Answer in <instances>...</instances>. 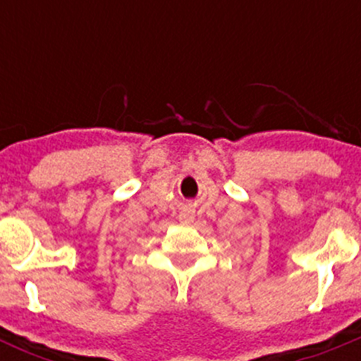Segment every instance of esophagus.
I'll use <instances>...</instances> for the list:
<instances>
[{"label":"esophagus","mask_w":361,"mask_h":361,"mask_svg":"<svg viewBox=\"0 0 361 361\" xmlns=\"http://www.w3.org/2000/svg\"><path fill=\"white\" fill-rule=\"evenodd\" d=\"M181 218H183L185 221H190L192 218H194V211H185V213H181Z\"/></svg>","instance_id":"34e87169"}]
</instances>
